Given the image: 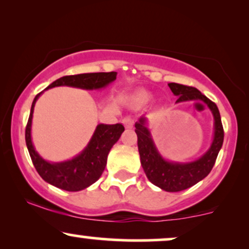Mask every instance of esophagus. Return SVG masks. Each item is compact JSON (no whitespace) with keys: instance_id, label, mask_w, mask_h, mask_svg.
<instances>
[{"instance_id":"1","label":"esophagus","mask_w":249,"mask_h":249,"mask_svg":"<svg viewBox=\"0 0 249 249\" xmlns=\"http://www.w3.org/2000/svg\"><path fill=\"white\" fill-rule=\"evenodd\" d=\"M123 124H124V126L126 128H132L133 127V121L130 118V117H125L124 119H123Z\"/></svg>"}]
</instances>
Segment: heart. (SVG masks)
Masks as SVG:
<instances>
[{
    "label": "heart",
    "instance_id": "b5f03b06",
    "mask_svg": "<svg viewBox=\"0 0 249 249\" xmlns=\"http://www.w3.org/2000/svg\"><path fill=\"white\" fill-rule=\"evenodd\" d=\"M150 93L146 92V91H137L134 92L132 96H131V102L134 103L137 105H144L150 101Z\"/></svg>",
    "mask_w": 249,
    "mask_h": 249
}]
</instances>
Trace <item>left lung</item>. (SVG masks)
Instances as JSON below:
<instances>
[{"instance_id":"obj_1","label":"left lung","mask_w":249,"mask_h":249,"mask_svg":"<svg viewBox=\"0 0 249 249\" xmlns=\"http://www.w3.org/2000/svg\"><path fill=\"white\" fill-rule=\"evenodd\" d=\"M174 96L178 97L177 103L188 101H202L212 111L214 117V138L212 145L204 156L191 162L167 161L160 156L151 138L146 127V118L142 117L136 123V133L138 137V151L142 166L147 179L156 186L166 192H179L193 186L200 180L208 176L214 164L220 148L224 142V127L221 124L220 112L215 103L202 95L198 89L187 85L170 83L168 84Z\"/></svg>"}]
</instances>
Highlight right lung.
<instances>
[{
    "mask_svg": "<svg viewBox=\"0 0 249 249\" xmlns=\"http://www.w3.org/2000/svg\"><path fill=\"white\" fill-rule=\"evenodd\" d=\"M116 77L117 72L115 71L64 76L51 83L45 90L55 87H63V85L81 88L85 90L102 89L115 81ZM42 92H39L34 99L29 119H28L27 127H25V142H27V147L34 166L43 180L53 186L61 188V190L70 191V192L84 190L101 178L103 171L107 166V154L110 152L111 147L121 138L124 126L122 124L97 125L95 133H93L91 141L89 142L88 146L75 158L62 162H49L44 160L37 153L33 142H31V121H33L34 107H35V103L38 97L42 95Z\"/></svg>",
    "mask_w": 249,
    "mask_h": 249,
    "instance_id": "obj_1",
    "label": "right lung"
}]
</instances>
